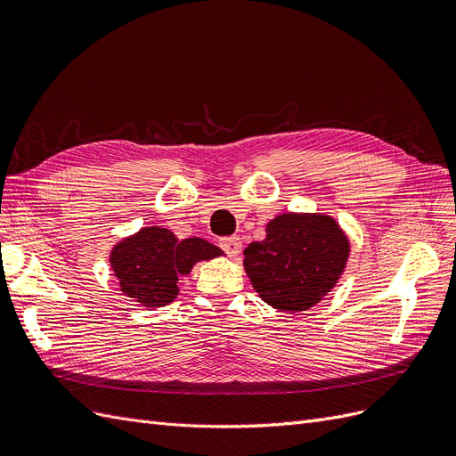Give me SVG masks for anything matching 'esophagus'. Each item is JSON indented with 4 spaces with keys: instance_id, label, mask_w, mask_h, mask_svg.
Segmentation results:
<instances>
[{
    "instance_id": "esophagus-1",
    "label": "esophagus",
    "mask_w": 456,
    "mask_h": 456,
    "mask_svg": "<svg viewBox=\"0 0 456 456\" xmlns=\"http://www.w3.org/2000/svg\"><path fill=\"white\" fill-rule=\"evenodd\" d=\"M219 246H222L224 252L231 257L239 256L242 252V240L239 237H227V239H222L219 240Z\"/></svg>"
}]
</instances>
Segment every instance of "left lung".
<instances>
[{"instance_id":"left-lung-1","label":"left lung","mask_w":456,"mask_h":456,"mask_svg":"<svg viewBox=\"0 0 456 456\" xmlns=\"http://www.w3.org/2000/svg\"><path fill=\"white\" fill-rule=\"evenodd\" d=\"M267 237L244 249V271L259 297L284 313L308 311L339 281L350 242L326 214H281Z\"/></svg>"}]
</instances>
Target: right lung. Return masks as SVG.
Here are the masks:
<instances>
[{"label":"right lung","instance_id":"add662e5","mask_svg":"<svg viewBox=\"0 0 456 456\" xmlns=\"http://www.w3.org/2000/svg\"><path fill=\"white\" fill-rule=\"evenodd\" d=\"M224 256L208 240H178L165 227H143L117 242L110 254L111 271L125 296L142 306H165L178 296V276L189 274L195 263Z\"/></svg>","mask_w":456,"mask_h":456}]
</instances>
